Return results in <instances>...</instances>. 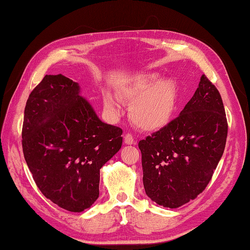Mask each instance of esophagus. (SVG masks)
Segmentation results:
<instances>
[{"instance_id":"34e87169","label":"esophagus","mask_w":250,"mask_h":250,"mask_svg":"<svg viewBox=\"0 0 250 250\" xmlns=\"http://www.w3.org/2000/svg\"><path fill=\"white\" fill-rule=\"evenodd\" d=\"M124 143L127 145L135 144V140H133V137L130 135V133H126L124 136Z\"/></svg>"}]
</instances>
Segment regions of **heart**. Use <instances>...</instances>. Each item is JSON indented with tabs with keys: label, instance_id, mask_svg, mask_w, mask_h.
Listing matches in <instances>:
<instances>
[{
	"label": "heart",
	"instance_id": "1",
	"mask_svg": "<svg viewBox=\"0 0 250 250\" xmlns=\"http://www.w3.org/2000/svg\"><path fill=\"white\" fill-rule=\"evenodd\" d=\"M120 97L131 102L129 117L139 128L155 131L167 126L172 120L178 102V91L169 78H159L155 73L137 76L120 91ZM105 107L119 113L118 103L111 95L104 97Z\"/></svg>",
	"mask_w": 250,
	"mask_h": 250
}]
</instances>
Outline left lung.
Listing matches in <instances>:
<instances>
[{
	"mask_svg": "<svg viewBox=\"0 0 250 250\" xmlns=\"http://www.w3.org/2000/svg\"><path fill=\"white\" fill-rule=\"evenodd\" d=\"M227 133L221 94L202 75L179 117L139 142L146 195L171 209L195 199L221 160Z\"/></svg>",
	"mask_w": 250,
	"mask_h": 250,
	"instance_id": "8db88e82",
	"label": "left lung"
}]
</instances>
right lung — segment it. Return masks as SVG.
Here are the masks:
<instances>
[{
    "mask_svg": "<svg viewBox=\"0 0 250 250\" xmlns=\"http://www.w3.org/2000/svg\"><path fill=\"white\" fill-rule=\"evenodd\" d=\"M78 83L45 75L29 94L23 154L36 185L60 208L82 212L100 195V169L120 150V127L97 117Z\"/></svg>",
    "mask_w": 250,
    "mask_h": 250,
    "instance_id": "obj_1",
    "label": "right lung"
}]
</instances>
